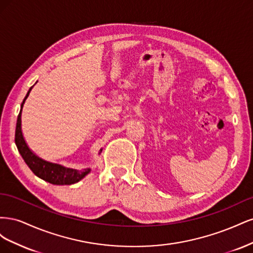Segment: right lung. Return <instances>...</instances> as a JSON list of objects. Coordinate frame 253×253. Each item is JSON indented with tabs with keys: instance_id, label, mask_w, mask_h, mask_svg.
Listing matches in <instances>:
<instances>
[{
	"instance_id": "right-lung-1",
	"label": "right lung",
	"mask_w": 253,
	"mask_h": 253,
	"mask_svg": "<svg viewBox=\"0 0 253 253\" xmlns=\"http://www.w3.org/2000/svg\"><path fill=\"white\" fill-rule=\"evenodd\" d=\"M33 87L34 85L29 88L28 93L26 94L24 100H23L21 104V111L19 113L17 120L16 136H14V141H16L17 148L20 152L21 156L24 159V162L29 167V169L32 170L38 177H40L41 179L49 183H52V185H73V183L78 182L83 177H85V175H87L90 172V169H84L79 171L75 169H70V168H65L57 164L48 163L46 160H43L40 157H38L36 154H34L32 150L28 148L27 143L25 142L24 137H23L21 128V114L23 104L25 103V100Z\"/></svg>"
}]
</instances>
